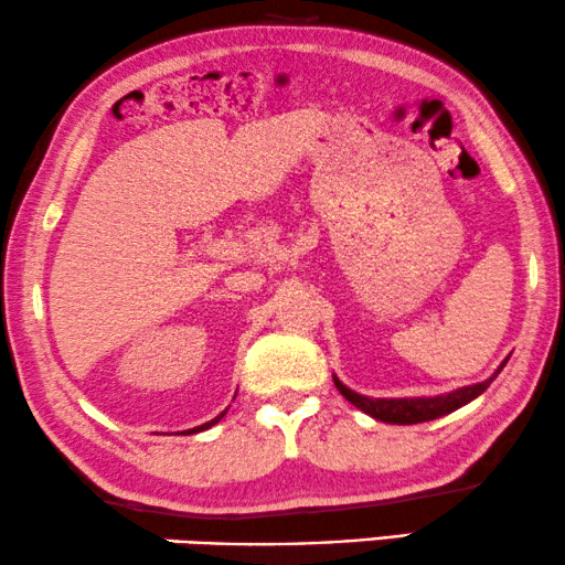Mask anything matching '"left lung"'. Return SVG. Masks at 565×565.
Here are the masks:
<instances>
[{"instance_id": "8db88e82", "label": "left lung", "mask_w": 565, "mask_h": 565, "mask_svg": "<svg viewBox=\"0 0 565 565\" xmlns=\"http://www.w3.org/2000/svg\"><path fill=\"white\" fill-rule=\"evenodd\" d=\"M504 363L499 365V371L504 369ZM497 373L491 379L481 381V384L456 388V392H450V394L409 396V399H371V396L355 394L353 388H348L338 376H332V381H335L338 392L343 394L345 399L353 404V407H359L361 412L371 415L373 419H381V423H388V425H417V423H427V419H438L443 415H450V412H456L458 407H463V404L476 399V396L487 392L491 381L497 379Z\"/></svg>"}]
</instances>
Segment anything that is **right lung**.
Here are the masks:
<instances>
[{
	"label": "right lung",
	"mask_w": 565,
	"mask_h": 565,
	"mask_svg": "<svg viewBox=\"0 0 565 565\" xmlns=\"http://www.w3.org/2000/svg\"><path fill=\"white\" fill-rule=\"evenodd\" d=\"M222 417H225V412H222V415H220V417H214V419H212V423H206V425H202V427H194V430H206V427H212L214 423H220V419H222ZM194 430H192V433H194Z\"/></svg>",
	"instance_id": "1"
}]
</instances>
